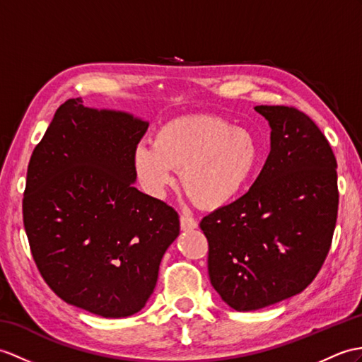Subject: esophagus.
I'll list each match as a JSON object with an SVG mask.
<instances>
[{"instance_id":"obj_1","label":"esophagus","mask_w":362,"mask_h":362,"mask_svg":"<svg viewBox=\"0 0 362 362\" xmlns=\"http://www.w3.org/2000/svg\"><path fill=\"white\" fill-rule=\"evenodd\" d=\"M180 228L183 231H189V230H194L197 228V221L192 219V217L187 216V214H182L180 216Z\"/></svg>"}]
</instances>
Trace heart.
<instances>
[{
    "instance_id": "b5f03b06",
    "label": "heart",
    "mask_w": 362,
    "mask_h": 362,
    "mask_svg": "<svg viewBox=\"0 0 362 362\" xmlns=\"http://www.w3.org/2000/svg\"><path fill=\"white\" fill-rule=\"evenodd\" d=\"M134 170L148 194L162 197L180 170L185 191L202 208L228 204L245 188L259 162V143L247 129L211 114L182 115L162 124L154 143L134 148Z\"/></svg>"
}]
</instances>
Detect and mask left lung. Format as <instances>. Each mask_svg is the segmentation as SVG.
Listing matches in <instances>:
<instances>
[{
	"mask_svg": "<svg viewBox=\"0 0 362 362\" xmlns=\"http://www.w3.org/2000/svg\"><path fill=\"white\" fill-rule=\"evenodd\" d=\"M255 109L272 128L262 171L247 194L200 222L209 281L238 312L273 305L312 284L339 202L336 158L316 123L296 107Z\"/></svg>",
	"mask_w": 362,
	"mask_h": 362,
	"instance_id": "obj_1",
	"label": "left lung"
}]
</instances>
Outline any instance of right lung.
<instances>
[{"label":"right lung","instance_id":"add662e5","mask_svg":"<svg viewBox=\"0 0 362 362\" xmlns=\"http://www.w3.org/2000/svg\"><path fill=\"white\" fill-rule=\"evenodd\" d=\"M148 122L71 98L28 166L23 221L33 260L58 298L103 317L140 312L179 236V214L134 187Z\"/></svg>","mask_w":362,"mask_h":362}]
</instances>
